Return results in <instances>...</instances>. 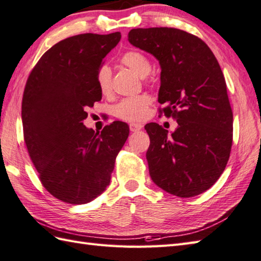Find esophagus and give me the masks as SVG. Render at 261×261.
<instances>
[{
  "label": "esophagus",
  "mask_w": 261,
  "mask_h": 261,
  "mask_svg": "<svg viewBox=\"0 0 261 261\" xmlns=\"http://www.w3.org/2000/svg\"><path fill=\"white\" fill-rule=\"evenodd\" d=\"M142 129V125L141 124H138V123H130V130L132 132H138Z\"/></svg>",
  "instance_id": "1"
}]
</instances>
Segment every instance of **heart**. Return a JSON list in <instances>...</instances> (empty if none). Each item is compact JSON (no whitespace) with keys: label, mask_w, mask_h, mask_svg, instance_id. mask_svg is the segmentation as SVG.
Segmentation results:
<instances>
[{"label":"heart","mask_w":261,"mask_h":261,"mask_svg":"<svg viewBox=\"0 0 261 261\" xmlns=\"http://www.w3.org/2000/svg\"><path fill=\"white\" fill-rule=\"evenodd\" d=\"M121 63L140 77H146L151 70V65L148 58L138 51H127L124 54L121 58ZM96 83L103 95L108 96L112 93V71L108 65H103L98 68ZM150 102V97L146 94L123 98L115 105L114 114L124 121H142L147 116Z\"/></svg>","instance_id":"1"}]
</instances>
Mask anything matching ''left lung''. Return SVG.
<instances>
[{
    "label": "left lung",
    "mask_w": 261,
    "mask_h": 261,
    "mask_svg": "<svg viewBox=\"0 0 261 261\" xmlns=\"http://www.w3.org/2000/svg\"><path fill=\"white\" fill-rule=\"evenodd\" d=\"M129 42L159 60V113L177 121L171 135L158 123L145 126L154 184L178 197L207 191L230 157L233 114L222 70L202 39L176 28L132 29Z\"/></svg>",
    "instance_id": "left-lung-1"
}]
</instances>
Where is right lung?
Instances as JSON below:
<instances>
[{"mask_svg": "<svg viewBox=\"0 0 261 261\" xmlns=\"http://www.w3.org/2000/svg\"><path fill=\"white\" fill-rule=\"evenodd\" d=\"M120 32L82 33L57 42L28 77L22 97L23 138L42 186L60 201L85 204L110 184L115 158L129 137L121 121L87 129L86 110L101 101L96 83Z\"/></svg>", "mask_w": 261, "mask_h": 261, "instance_id": "obj_1", "label": "right lung"}]
</instances>
